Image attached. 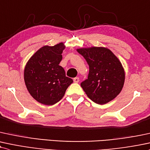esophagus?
I'll list each match as a JSON object with an SVG mask.
<instances>
[{"label": "esophagus", "instance_id": "1", "mask_svg": "<svg viewBox=\"0 0 150 150\" xmlns=\"http://www.w3.org/2000/svg\"><path fill=\"white\" fill-rule=\"evenodd\" d=\"M73 81H74V82L77 83V82H79V81H80V79H79V77H75V78L73 79Z\"/></svg>", "mask_w": 150, "mask_h": 150}]
</instances>
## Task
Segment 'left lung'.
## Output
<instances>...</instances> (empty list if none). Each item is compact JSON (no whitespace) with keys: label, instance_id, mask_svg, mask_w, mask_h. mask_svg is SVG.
Masks as SVG:
<instances>
[{"label":"left lung","instance_id":"1","mask_svg":"<svg viewBox=\"0 0 150 150\" xmlns=\"http://www.w3.org/2000/svg\"><path fill=\"white\" fill-rule=\"evenodd\" d=\"M77 52L89 67L88 78L80 84L87 96L99 105L113 100L122 91L125 80L120 60L105 47L82 48Z\"/></svg>","mask_w":150,"mask_h":150}]
</instances>
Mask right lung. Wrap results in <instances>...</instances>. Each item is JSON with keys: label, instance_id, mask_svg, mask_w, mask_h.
<instances>
[{"label": "right lung", "instance_id": "obj_1", "mask_svg": "<svg viewBox=\"0 0 150 150\" xmlns=\"http://www.w3.org/2000/svg\"><path fill=\"white\" fill-rule=\"evenodd\" d=\"M65 47L61 42L44 46L30 57L24 69V81L28 92L38 102L52 105L64 97L73 83L59 66Z\"/></svg>", "mask_w": 150, "mask_h": 150}]
</instances>
